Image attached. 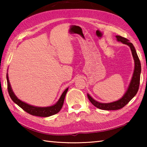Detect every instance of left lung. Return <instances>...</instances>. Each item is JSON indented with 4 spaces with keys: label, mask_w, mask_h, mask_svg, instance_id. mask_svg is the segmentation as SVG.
<instances>
[{
    "label": "left lung",
    "mask_w": 147,
    "mask_h": 147,
    "mask_svg": "<svg viewBox=\"0 0 147 147\" xmlns=\"http://www.w3.org/2000/svg\"><path fill=\"white\" fill-rule=\"evenodd\" d=\"M116 38L117 41H121L124 44L127 45L130 47L131 53H132L134 59V61H135V69H134L133 77L131 78V82L130 85H129L127 91L126 92V93L124 94V95L123 97L121 99H119V100L108 104L100 103L94 100L93 98L91 97V96L89 94H88V97L89 100H90L91 104L96 107L97 108L104 109V110H116V109L123 108V107L125 106L134 97V96L138 93L139 84H140V74L141 71V63L133 44L130 43L128 39L125 38H123L122 36H116Z\"/></svg>",
    "instance_id": "obj_1"
}]
</instances>
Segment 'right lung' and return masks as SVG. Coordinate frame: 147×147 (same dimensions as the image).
Instances as JSON below:
<instances>
[{
	"mask_svg": "<svg viewBox=\"0 0 147 147\" xmlns=\"http://www.w3.org/2000/svg\"><path fill=\"white\" fill-rule=\"evenodd\" d=\"M6 78H7V84H8V93L9 94V96L11 98L15 103L17 104L19 107L25 111L29 114L32 115L38 116V117H49L51 115H53L54 114L58 113L60 109H61L62 106H63V102L65 97L66 93L68 91V88H67L65 90L63 91L62 93L61 97L59 98V100L58 101L56 104L54 106H50V107H45V108H41V107H36L33 106L29 104H26L25 102H23L21 100H20L19 98H17V96L15 95L13 91H12L10 84L9 82L8 74H6Z\"/></svg>",
	"mask_w": 147,
	"mask_h": 147,
	"instance_id": "right-lung-1",
	"label": "right lung"
}]
</instances>
